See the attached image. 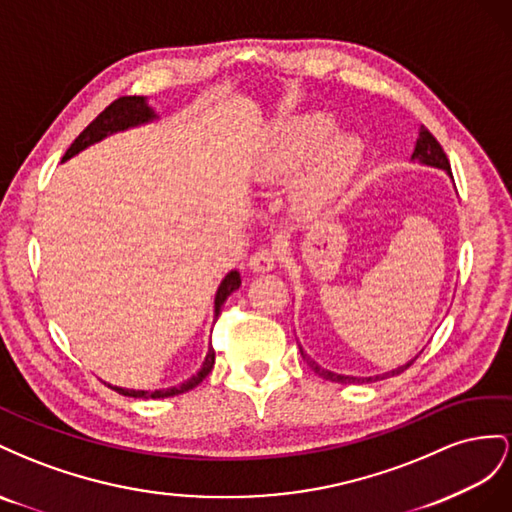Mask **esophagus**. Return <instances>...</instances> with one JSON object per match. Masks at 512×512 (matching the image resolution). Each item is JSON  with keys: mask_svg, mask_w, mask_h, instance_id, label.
<instances>
[{"mask_svg": "<svg viewBox=\"0 0 512 512\" xmlns=\"http://www.w3.org/2000/svg\"><path fill=\"white\" fill-rule=\"evenodd\" d=\"M276 261H279V255H276L274 248L264 246V248H259L257 253L251 255V259H248V266H251V270H255V272H270L276 266Z\"/></svg>", "mask_w": 512, "mask_h": 512, "instance_id": "esophagus-1", "label": "esophagus"}]
</instances>
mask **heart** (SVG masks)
Listing matches in <instances>:
<instances>
[{
	"label": "heart",
	"mask_w": 512,
	"mask_h": 512,
	"mask_svg": "<svg viewBox=\"0 0 512 512\" xmlns=\"http://www.w3.org/2000/svg\"><path fill=\"white\" fill-rule=\"evenodd\" d=\"M330 135V124L326 120H311L306 124V133L296 139L281 141L261 158L259 175L264 182H279L294 173L306 158L313 154L317 145ZM362 163V145L354 137H337L321 150L315 167L306 178L300 203L304 208H315L337 195L341 188L354 178Z\"/></svg>",
	"instance_id": "heart-1"
}]
</instances>
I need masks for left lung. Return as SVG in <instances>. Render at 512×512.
<instances>
[{
    "label": "left lung",
    "instance_id": "1",
    "mask_svg": "<svg viewBox=\"0 0 512 512\" xmlns=\"http://www.w3.org/2000/svg\"><path fill=\"white\" fill-rule=\"evenodd\" d=\"M412 158H416V160H420V163H425V165H431V167H440V169H446L448 171V175H452L450 173V163H448V158H446V154H444V150H442V145L437 143V139L429 133V130L422 126L420 128V135H418V141H416V148H414V154H412ZM300 354H302V358L309 362V367L319 375V377H324V379H330V382H337V384H347V382H377L379 377H390V375H397V373H401V371H405V369H410V364L414 362H407V364H403L401 369H394V371H390V373H384V375H377V377H345V375H337V373H330V371H326V369H321L317 362H313L309 356H306L304 352H302V347H300Z\"/></svg>",
    "mask_w": 512,
    "mask_h": 512
}]
</instances>
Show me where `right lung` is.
<instances>
[{"instance_id": "obj_1", "label": "right lung", "mask_w": 512, "mask_h": 512, "mask_svg": "<svg viewBox=\"0 0 512 512\" xmlns=\"http://www.w3.org/2000/svg\"><path fill=\"white\" fill-rule=\"evenodd\" d=\"M156 115L154 111L148 107V102H145L143 96H122L118 100H113L111 105L102 111L98 118L94 122L87 124V128L83 130V133L72 141L70 148L66 150L64 154V160H68L70 156L79 154L81 150H85L87 145H92L100 139H105L107 135L111 133H118V130H126L130 126H137V124H145L154 120ZM240 274L233 270L229 272L221 287H218L216 291V300H214V317L218 319V315H221V306L225 304V300L233 294L240 287ZM214 367V349H210L208 356H206V362H203V367L197 375H193L188 382L180 384V386H173V388H163V390H124V388H118V386H109L113 388L115 392L124 394V397H135V399H165V397H175V394H182L186 390H193L195 386H199L203 379H206V375L212 371Z\"/></svg>"}]
</instances>
